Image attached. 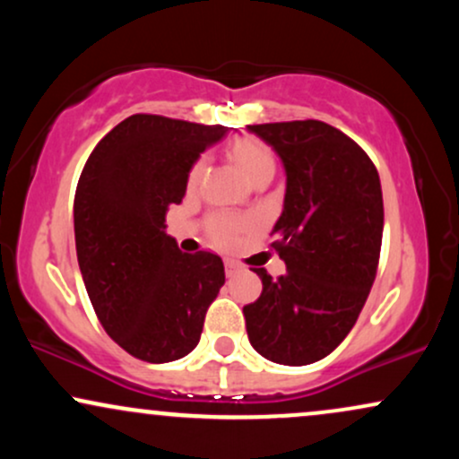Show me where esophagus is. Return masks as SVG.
I'll list each match as a JSON object with an SVG mask.
<instances>
[{
    "mask_svg": "<svg viewBox=\"0 0 459 459\" xmlns=\"http://www.w3.org/2000/svg\"><path fill=\"white\" fill-rule=\"evenodd\" d=\"M224 272H226V276L233 278L235 273L241 272V265H239V263H235V261H226L224 263Z\"/></svg>",
    "mask_w": 459,
    "mask_h": 459,
    "instance_id": "1",
    "label": "esophagus"
}]
</instances>
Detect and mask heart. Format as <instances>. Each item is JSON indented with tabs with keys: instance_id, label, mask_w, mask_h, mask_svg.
<instances>
[{
	"instance_id": "b5f03b06",
	"label": "heart",
	"mask_w": 459,
	"mask_h": 459,
	"mask_svg": "<svg viewBox=\"0 0 459 459\" xmlns=\"http://www.w3.org/2000/svg\"><path fill=\"white\" fill-rule=\"evenodd\" d=\"M229 155L244 170V175L250 181H256L261 177H273V172H276V155H273V151L265 142L255 138V135H239V138H235L229 144ZM204 168H207L204 160L194 163L187 175L189 187L198 186V181L204 175ZM244 229H247V222L237 220L229 213H215L209 218V237L218 246L235 244L237 235Z\"/></svg>"
}]
</instances>
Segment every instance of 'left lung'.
<instances>
[{"mask_svg": "<svg viewBox=\"0 0 459 459\" xmlns=\"http://www.w3.org/2000/svg\"><path fill=\"white\" fill-rule=\"evenodd\" d=\"M287 175L272 247L287 265L244 307L247 339L267 360L302 367L339 347L365 307L380 261V175L343 131L321 120L247 125Z\"/></svg>", "mask_w": 459, "mask_h": 459, "instance_id": "obj_1", "label": "left lung"}]
</instances>
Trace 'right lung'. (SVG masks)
<instances>
[{
  "label": "right lung",
  "instance_id": "1",
  "mask_svg": "<svg viewBox=\"0 0 459 459\" xmlns=\"http://www.w3.org/2000/svg\"><path fill=\"white\" fill-rule=\"evenodd\" d=\"M226 131L134 114L94 146L79 177L73 218L83 284L105 332L140 360L187 356L224 284L218 255L178 250L166 212L186 196L200 152Z\"/></svg>",
  "mask_w": 459,
  "mask_h": 459
}]
</instances>
